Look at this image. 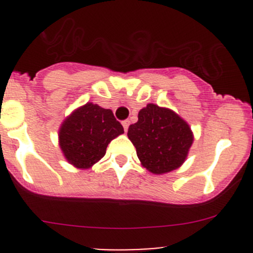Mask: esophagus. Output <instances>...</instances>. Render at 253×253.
Listing matches in <instances>:
<instances>
[{
	"instance_id": "esophagus-1",
	"label": "esophagus",
	"mask_w": 253,
	"mask_h": 253,
	"mask_svg": "<svg viewBox=\"0 0 253 253\" xmlns=\"http://www.w3.org/2000/svg\"><path fill=\"white\" fill-rule=\"evenodd\" d=\"M122 126H124L125 132H127V129H128V126H129L128 120H125V121H122Z\"/></svg>"
}]
</instances>
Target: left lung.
Returning <instances> with one entry per match:
<instances>
[{
	"label": "left lung",
	"instance_id": "1",
	"mask_svg": "<svg viewBox=\"0 0 253 253\" xmlns=\"http://www.w3.org/2000/svg\"><path fill=\"white\" fill-rule=\"evenodd\" d=\"M127 136L136 147L142 167L154 175L178 169L195 138L180 115L152 103L139 110L138 121L128 127Z\"/></svg>",
	"mask_w": 253,
	"mask_h": 253
}]
</instances>
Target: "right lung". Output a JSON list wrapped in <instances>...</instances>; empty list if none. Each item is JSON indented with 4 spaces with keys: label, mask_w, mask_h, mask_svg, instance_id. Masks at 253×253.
Returning <instances> with one entry per match:
<instances>
[{
    "label": "right lung",
    "mask_w": 253,
    "mask_h": 253,
    "mask_svg": "<svg viewBox=\"0 0 253 253\" xmlns=\"http://www.w3.org/2000/svg\"><path fill=\"white\" fill-rule=\"evenodd\" d=\"M124 133L110 109L86 103L61 124L58 145L65 159L79 170L90 169L105 155L108 144Z\"/></svg>",
    "instance_id": "add662e5"
}]
</instances>
